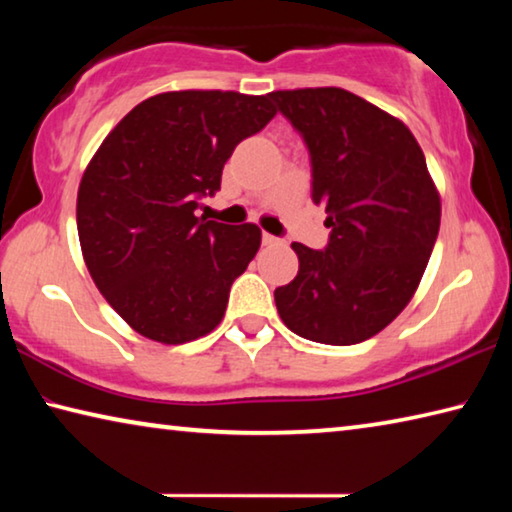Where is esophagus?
I'll use <instances>...</instances> for the list:
<instances>
[{
  "label": "esophagus",
  "instance_id": "obj_1",
  "mask_svg": "<svg viewBox=\"0 0 512 512\" xmlns=\"http://www.w3.org/2000/svg\"><path fill=\"white\" fill-rule=\"evenodd\" d=\"M262 244H264V246H275V244H282V239L268 235V232H264V235H262Z\"/></svg>",
  "mask_w": 512,
  "mask_h": 512
}]
</instances>
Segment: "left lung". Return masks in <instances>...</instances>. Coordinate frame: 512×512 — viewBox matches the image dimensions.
Listing matches in <instances>:
<instances>
[{
    "label": "left lung",
    "mask_w": 512,
    "mask_h": 512,
    "mask_svg": "<svg viewBox=\"0 0 512 512\" xmlns=\"http://www.w3.org/2000/svg\"><path fill=\"white\" fill-rule=\"evenodd\" d=\"M305 142L323 250L291 244L298 275L275 289L277 314L302 339L354 345L409 305L440 228L427 160L400 119L341 88L268 94Z\"/></svg>",
    "instance_id": "8db88e82"
}]
</instances>
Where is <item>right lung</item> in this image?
Listing matches in <instances>:
<instances>
[{
    "mask_svg": "<svg viewBox=\"0 0 512 512\" xmlns=\"http://www.w3.org/2000/svg\"><path fill=\"white\" fill-rule=\"evenodd\" d=\"M271 99L164 92L112 128L83 173L76 225L83 259L110 307L158 343H187L221 323L230 287L262 230L198 219L232 151L275 117Z\"/></svg>",
    "mask_w": 512,
    "mask_h": 512,
    "instance_id": "add662e5",
    "label": "right lung"
}]
</instances>
